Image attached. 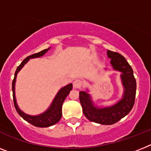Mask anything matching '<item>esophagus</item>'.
I'll return each instance as SVG.
<instances>
[{
	"mask_svg": "<svg viewBox=\"0 0 151 151\" xmlns=\"http://www.w3.org/2000/svg\"><path fill=\"white\" fill-rule=\"evenodd\" d=\"M82 81H81L80 79H76L73 82V85L74 88H77V89H79L81 88L82 86Z\"/></svg>",
	"mask_w": 151,
	"mask_h": 151,
	"instance_id": "obj_1",
	"label": "esophagus"
}]
</instances>
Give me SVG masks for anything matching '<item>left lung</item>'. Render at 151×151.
<instances>
[{"mask_svg": "<svg viewBox=\"0 0 151 151\" xmlns=\"http://www.w3.org/2000/svg\"><path fill=\"white\" fill-rule=\"evenodd\" d=\"M107 57L111 59L113 69L121 73V79L124 86L122 98L115 104L105 107H97L86 91H81L79 99L84 116L89 121L100 124L111 125L119 121L133 108L136 96L137 83L132 68L124 57L116 52L107 50Z\"/></svg>", "mask_w": 151, "mask_h": 151, "instance_id": "1", "label": "left lung"}]
</instances>
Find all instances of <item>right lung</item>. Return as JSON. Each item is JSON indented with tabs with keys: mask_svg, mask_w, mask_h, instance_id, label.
<instances>
[{
	"mask_svg": "<svg viewBox=\"0 0 151 151\" xmlns=\"http://www.w3.org/2000/svg\"><path fill=\"white\" fill-rule=\"evenodd\" d=\"M50 49V47L45 50H41L39 53L32 54L30 56L27 57L21 62V64L17 67L16 71L14 73V78L12 82V91H13V100H14V104L15 109L18 114L22 117L24 120L27 121L28 123L31 124L32 125L35 127H47L52 126V125L55 124L58 121H60L62 116V105L64 103V100L66 97L69 94L70 91H71L73 88V84L69 83L65 87H62L60 91H58L57 95L54 97V99L52 101L51 104L46 111L44 113L40 114L39 115L36 116H31V115L26 114L25 113L21 111V109L18 107V105L16 101V97H15V82H16V78H17V73L21 70V68L27 63L30 59L35 58H40L42 57L44 54H45L47 52V50Z\"/></svg>",
	"mask_w": 151,
	"mask_h": 151,
	"instance_id": "add662e5",
	"label": "right lung"
}]
</instances>
